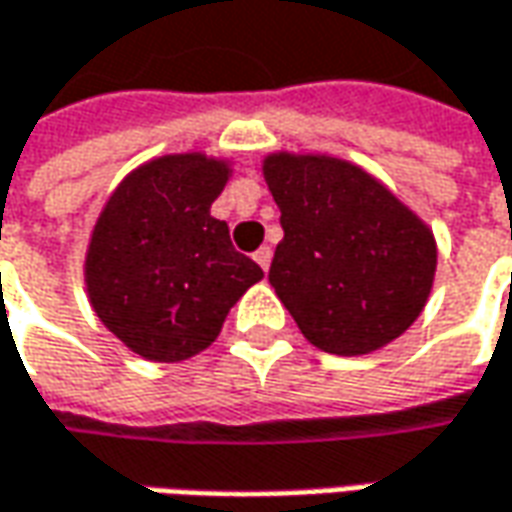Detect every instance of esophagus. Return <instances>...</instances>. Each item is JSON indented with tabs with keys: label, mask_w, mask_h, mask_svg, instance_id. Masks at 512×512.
I'll use <instances>...</instances> for the list:
<instances>
[{
	"label": "esophagus",
	"mask_w": 512,
	"mask_h": 512,
	"mask_svg": "<svg viewBox=\"0 0 512 512\" xmlns=\"http://www.w3.org/2000/svg\"><path fill=\"white\" fill-rule=\"evenodd\" d=\"M255 260L263 272H269V263H272V249H269V246H260V249L255 252Z\"/></svg>",
	"instance_id": "1"
}]
</instances>
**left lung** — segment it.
I'll return each instance as SVG.
<instances>
[{"mask_svg": "<svg viewBox=\"0 0 512 512\" xmlns=\"http://www.w3.org/2000/svg\"><path fill=\"white\" fill-rule=\"evenodd\" d=\"M263 175L283 226L269 283L303 337L340 357L397 340L431 294V229L340 158L277 152Z\"/></svg>", "mask_w": 512, "mask_h": 512, "instance_id": "1", "label": "left lung"}]
</instances>
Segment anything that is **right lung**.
I'll return each mask as SVG.
<instances>
[{"mask_svg": "<svg viewBox=\"0 0 512 512\" xmlns=\"http://www.w3.org/2000/svg\"><path fill=\"white\" fill-rule=\"evenodd\" d=\"M229 181L201 152L164 155L130 172L98 218L84 277L98 320L144 360L195 357L263 269L209 215Z\"/></svg>", "mask_w": 512, "mask_h": 512, "instance_id": "obj_1", "label": "right lung"}]
</instances>
